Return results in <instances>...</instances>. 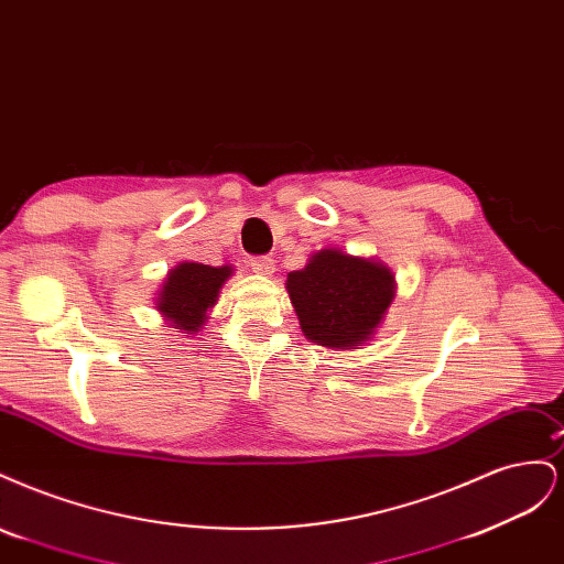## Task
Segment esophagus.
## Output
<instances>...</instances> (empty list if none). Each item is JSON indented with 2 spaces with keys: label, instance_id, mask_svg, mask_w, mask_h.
I'll use <instances>...</instances> for the list:
<instances>
[{
  "label": "esophagus",
  "instance_id": "obj_1",
  "mask_svg": "<svg viewBox=\"0 0 564 564\" xmlns=\"http://www.w3.org/2000/svg\"><path fill=\"white\" fill-rule=\"evenodd\" d=\"M249 265H251L256 275H263V278H270L272 272H275V261H272L270 256H253Z\"/></svg>",
  "mask_w": 564,
  "mask_h": 564
}]
</instances>
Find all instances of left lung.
<instances>
[{"label": "left lung", "instance_id": "8db88e82", "mask_svg": "<svg viewBox=\"0 0 564 564\" xmlns=\"http://www.w3.org/2000/svg\"><path fill=\"white\" fill-rule=\"evenodd\" d=\"M286 289L303 334L344 350L373 334L395 296L386 265L336 249H322L303 270L289 272Z\"/></svg>", "mask_w": 564, "mask_h": 564}]
</instances>
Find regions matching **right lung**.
<instances>
[{
	"label": "right lung",
	"instance_id": "obj_1",
	"mask_svg": "<svg viewBox=\"0 0 564 564\" xmlns=\"http://www.w3.org/2000/svg\"><path fill=\"white\" fill-rule=\"evenodd\" d=\"M232 268H214L204 263H181L169 272L160 294V311L174 322V327L197 332L207 308L216 303L218 289L230 278Z\"/></svg>",
	"mask_w": 564,
	"mask_h": 564
}]
</instances>
